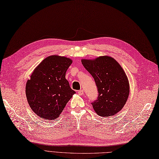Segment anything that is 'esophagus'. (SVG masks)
<instances>
[{
	"instance_id": "1",
	"label": "esophagus",
	"mask_w": 159,
	"mask_h": 159,
	"mask_svg": "<svg viewBox=\"0 0 159 159\" xmlns=\"http://www.w3.org/2000/svg\"><path fill=\"white\" fill-rule=\"evenodd\" d=\"M78 93H79V94H80V95H83L84 93V91H83V90H80L78 91Z\"/></svg>"
}]
</instances>
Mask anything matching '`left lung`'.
I'll return each instance as SVG.
<instances>
[{
  "instance_id": "obj_1",
  "label": "left lung",
  "mask_w": 159,
  "mask_h": 159,
  "mask_svg": "<svg viewBox=\"0 0 159 159\" xmlns=\"http://www.w3.org/2000/svg\"><path fill=\"white\" fill-rule=\"evenodd\" d=\"M84 68L94 79L98 97L92 104L101 116L115 115L123 108L130 93L127 76L120 64L107 56L93 60H81Z\"/></svg>"
}]
</instances>
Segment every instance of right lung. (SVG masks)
Here are the masks:
<instances>
[{"mask_svg":"<svg viewBox=\"0 0 159 159\" xmlns=\"http://www.w3.org/2000/svg\"><path fill=\"white\" fill-rule=\"evenodd\" d=\"M70 59L56 55L41 61L27 81L25 93L33 112L40 118L54 120L76 92L66 79Z\"/></svg>","mask_w":159,"mask_h":159,"instance_id":"add662e5","label":"right lung"}]
</instances>
